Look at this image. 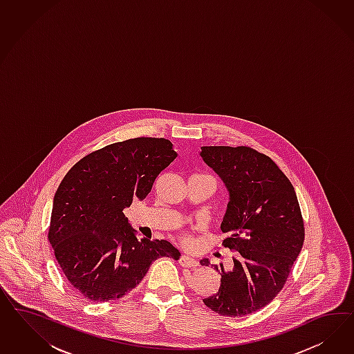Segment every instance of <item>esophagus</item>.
Here are the masks:
<instances>
[{"mask_svg":"<svg viewBox=\"0 0 354 354\" xmlns=\"http://www.w3.org/2000/svg\"><path fill=\"white\" fill-rule=\"evenodd\" d=\"M179 263L184 268H197L198 266V261L194 258L188 257V256H182L179 258Z\"/></svg>","mask_w":354,"mask_h":354,"instance_id":"obj_1","label":"esophagus"}]
</instances>
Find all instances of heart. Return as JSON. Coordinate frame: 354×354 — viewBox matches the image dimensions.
I'll return each mask as SVG.
<instances>
[{
	"mask_svg": "<svg viewBox=\"0 0 354 354\" xmlns=\"http://www.w3.org/2000/svg\"><path fill=\"white\" fill-rule=\"evenodd\" d=\"M205 176H207V175H205ZM207 178H210V176H207ZM210 179H212V180H213V182H214V179H213V178H210Z\"/></svg>",
	"mask_w": 354,
	"mask_h": 354,
	"instance_id": "b5f03b06",
	"label": "heart"
}]
</instances>
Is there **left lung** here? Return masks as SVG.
<instances>
[{"instance_id": "obj_1", "label": "left lung", "mask_w": 354, "mask_h": 354, "mask_svg": "<svg viewBox=\"0 0 354 354\" xmlns=\"http://www.w3.org/2000/svg\"><path fill=\"white\" fill-rule=\"evenodd\" d=\"M201 157L230 192L221 230L234 263L213 265L218 292L204 299L225 317H244L265 308L283 290L300 254L305 227L290 179L268 156L249 147H203ZM209 266V261H200Z\"/></svg>"}]
</instances>
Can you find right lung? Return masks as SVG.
<instances>
[{
	"instance_id": "1",
	"label": "right lung",
	"mask_w": 354,
	"mask_h": 354,
	"mask_svg": "<svg viewBox=\"0 0 354 354\" xmlns=\"http://www.w3.org/2000/svg\"><path fill=\"white\" fill-rule=\"evenodd\" d=\"M176 156L170 140L135 138L86 154L64 175L48 240L64 277L88 300L122 299L156 259L180 257L166 240H138L123 213L149 194Z\"/></svg>"
}]
</instances>
